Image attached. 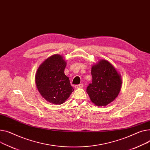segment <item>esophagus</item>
Listing matches in <instances>:
<instances>
[{
    "label": "esophagus",
    "mask_w": 150,
    "mask_h": 150,
    "mask_svg": "<svg viewBox=\"0 0 150 150\" xmlns=\"http://www.w3.org/2000/svg\"><path fill=\"white\" fill-rule=\"evenodd\" d=\"M83 86H84V84H83V83H81V84H78V85H75V88H81V87H83Z\"/></svg>",
    "instance_id": "obj_1"
}]
</instances>
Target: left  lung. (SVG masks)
Here are the masks:
<instances>
[{
  "instance_id": "8db88e82",
  "label": "left lung",
  "mask_w": 150,
  "mask_h": 150,
  "mask_svg": "<svg viewBox=\"0 0 150 150\" xmlns=\"http://www.w3.org/2000/svg\"><path fill=\"white\" fill-rule=\"evenodd\" d=\"M92 83L86 91L91 101L97 106H105L115 100L121 91V76L115 67L101 59L92 67Z\"/></svg>"
}]
</instances>
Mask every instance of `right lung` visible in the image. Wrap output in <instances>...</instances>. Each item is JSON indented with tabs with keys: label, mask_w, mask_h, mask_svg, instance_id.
<instances>
[{
	"label": "right lung",
	"mask_w": 150,
	"mask_h": 150,
	"mask_svg": "<svg viewBox=\"0 0 150 150\" xmlns=\"http://www.w3.org/2000/svg\"><path fill=\"white\" fill-rule=\"evenodd\" d=\"M66 62L61 55L47 58L37 69L35 83L38 92L53 104H62L68 99L74 88L64 74Z\"/></svg>",
	"instance_id": "right-lung-1"
}]
</instances>
